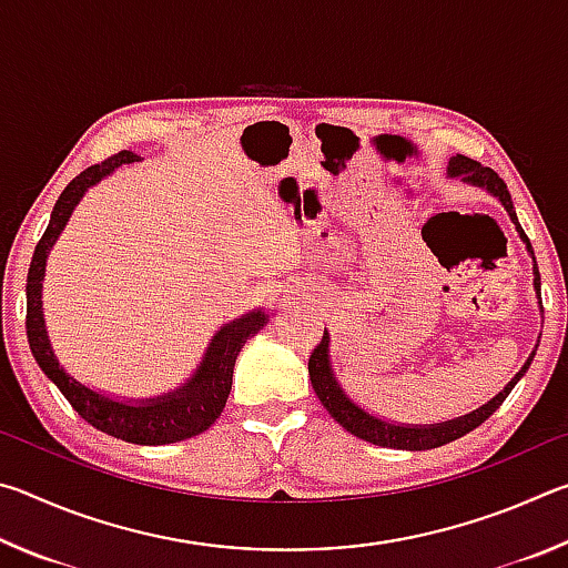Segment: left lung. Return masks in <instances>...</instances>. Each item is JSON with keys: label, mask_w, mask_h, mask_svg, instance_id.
<instances>
[{"label": "left lung", "mask_w": 568, "mask_h": 568, "mask_svg": "<svg viewBox=\"0 0 568 568\" xmlns=\"http://www.w3.org/2000/svg\"><path fill=\"white\" fill-rule=\"evenodd\" d=\"M448 175L460 178L464 182H468V185H476L480 190H488L494 197L501 200V205L506 207L508 217H511V223L516 225L518 235H521V240L526 243L528 253L534 255L531 243H528L524 227L518 225L516 210H514V203H511V192H508L506 182L498 178L491 168H484L480 162L470 160L466 155H456V158L448 160ZM534 287H536V295L541 297V275H538L536 261H534ZM328 353H331V335H328V331H325L323 341L315 345L313 353H311V361H307V373H311L313 390H315V396L321 398L323 408L328 410L331 416L338 420L345 430H348V434L368 440V444L386 446V448H406V450L438 448L444 444H450V440H456L460 436H466L468 430L478 428L480 423H484L488 416H494L496 408L508 398V393H511L516 383L521 381V376L528 371V365H531L534 355H536V351L528 355L524 368L518 371L516 376L508 381V386L501 393H498L496 398L488 400L486 406L470 410V413H466V416L454 418V420L434 423V426H403V423H390V420L371 416L368 410H363L358 403H353L348 396H345L341 383L335 381V376H333V365H331Z\"/></svg>", "instance_id": "8db88e82"}]
</instances>
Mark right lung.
<instances>
[{"label": "right lung", "instance_id": "1", "mask_svg": "<svg viewBox=\"0 0 568 568\" xmlns=\"http://www.w3.org/2000/svg\"><path fill=\"white\" fill-rule=\"evenodd\" d=\"M138 160L140 158L134 155V152L122 150L118 155L100 162V165H92L80 172V175L62 190L60 200L54 203L50 225H47L42 240L34 247L30 273H27V338H30L32 355L34 361L40 363L44 376L62 390V396L70 400V406L80 413L90 426L108 436L128 440V444L165 446L203 434V430H207L217 420L230 396V386H233V368L237 353L267 323V313L253 311L233 323H225L223 328L213 335V343L207 345L203 363L197 365L192 378H187V383H182L178 390L165 393V396L158 398H145L134 403L114 400L100 390L82 386L80 381H74L70 373L62 368L52 351L42 315V281L47 253H50V247L57 243V237H60L67 220H70L72 210L80 203L84 192L92 185H98L102 178L112 175L120 165H130V162Z\"/></svg>", "mask_w": 568, "mask_h": 568}]
</instances>
